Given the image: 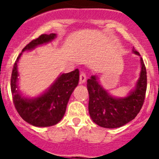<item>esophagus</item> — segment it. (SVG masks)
<instances>
[{
	"mask_svg": "<svg viewBox=\"0 0 159 159\" xmlns=\"http://www.w3.org/2000/svg\"><path fill=\"white\" fill-rule=\"evenodd\" d=\"M87 80V75L84 72H81L80 75V84H84V83L86 82Z\"/></svg>",
	"mask_w": 159,
	"mask_h": 159,
	"instance_id": "obj_1",
	"label": "esophagus"
}]
</instances>
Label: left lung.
<instances>
[{
	"instance_id": "1",
	"label": "left lung",
	"mask_w": 159,
	"mask_h": 159,
	"mask_svg": "<svg viewBox=\"0 0 159 159\" xmlns=\"http://www.w3.org/2000/svg\"><path fill=\"white\" fill-rule=\"evenodd\" d=\"M132 52L140 56L134 48ZM140 64L141 71L135 87L123 98L111 95L101 86L96 75L88 79V111L94 123L105 128H117L136 117L143 107L147 92V70L142 57Z\"/></svg>"
}]
</instances>
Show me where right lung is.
I'll return each instance as SVG.
<instances>
[{"mask_svg": "<svg viewBox=\"0 0 159 159\" xmlns=\"http://www.w3.org/2000/svg\"><path fill=\"white\" fill-rule=\"evenodd\" d=\"M57 37V34H43L32 40L18 56L12 68L11 76V92L14 106L20 117L29 124L39 127H51L62 119L67 102L80 80L79 70L60 75L46 92L35 98H26L18 88L17 64L22 52L31 51L37 46L48 43Z\"/></svg>", "mask_w": 159, "mask_h": 159, "instance_id": "right-lung-1", "label": "right lung"}]
</instances>
